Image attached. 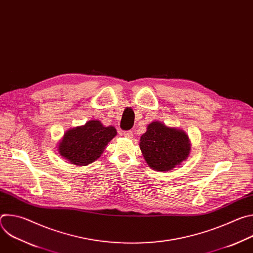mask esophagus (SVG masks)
I'll list each match as a JSON object with an SVG mask.
<instances>
[{"label":"esophagus","instance_id":"34e87169","mask_svg":"<svg viewBox=\"0 0 253 253\" xmlns=\"http://www.w3.org/2000/svg\"><path fill=\"white\" fill-rule=\"evenodd\" d=\"M123 135L126 137V138H132L133 137V132L131 130H128V131H124Z\"/></svg>","mask_w":253,"mask_h":253}]
</instances>
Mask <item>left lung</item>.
Masks as SVG:
<instances>
[{
  "label": "left lung",
  "instance_id": "obj_1",
  "mask_svg": "<svg viewBox=\"0 0 253 253\" xmlns=\"http://www.w3.org/2000/svg\"><path fill=\"white\" fill-rule=\"evenodd\" d=\"M140 149L147 164L157 171H169L184 161L190 151L187 135L160 122H152L141 136Z\"/></svg>",
  "mask_w": 253,
  "mask_h": 253
}]
</instances>
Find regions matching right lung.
I'll use <instances>...</instances> for the list:
<instances>
[{
  "label": "right lung",
  "instance_id": "add662e5",
  "mask_svg": "<svg viewBox=\"0 0 253 253\" xmlns=\"http://www.w3.org/2000/svg\"><path fill=\"white\" fill-rule=\"evenodd\" d=\"M116 134L112 126L104 127L100 121H89L84 126L65 133L60 142L59 153L72 164L86 166L101 156L108 142Z\"/></svg>",
  "mask_w": 253,
  "mask_h": 253
}]
</instances>
